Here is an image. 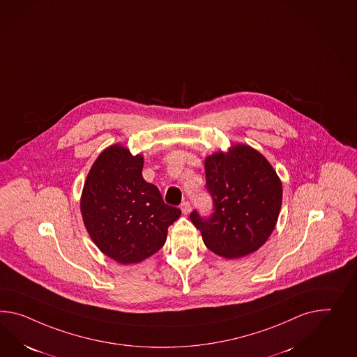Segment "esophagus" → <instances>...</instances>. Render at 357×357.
Listing matches in <instances>:
<instances>
[{
    "mask_svg": "<svg viewBox=\"0 0 357 357\" xmlns=\"http://www.w3.org/2000/svg\"><path fill=\"white\" fill-rule=\"evenodd\" d=\"M180 208L183 211V213H189L190 212V203L188 201H183L181 204H180Z\"/></svg>",
    "mask_w": 357,
    "mask_h": 357,
    "instance_id": "esophagus-1",
    "label": "esophagus"
}]
</instances>
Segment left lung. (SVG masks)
<instances>
[{
  "label": "left lung",
  "mask_w": 357,
  "mask_h": 357,
  "mask_svg": "<svg viewBox=\"0 0 357 357\" xmlns=\"http://www.w3.org/2000/svg\"><path fill=\"white\" fill-rule=\"evenodd\" d=\"M204 171L213 212L208 218L190 213L204 245L225 259L255 252L272 234L282 204V183L273 167L255 149L234 145L207 156Z\"/></svg>",
  "instance_id": "1"
}]
</instances>
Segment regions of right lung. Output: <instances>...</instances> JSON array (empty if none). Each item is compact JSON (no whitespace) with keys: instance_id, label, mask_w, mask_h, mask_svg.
Listing matches in <instances>:
<instances>
[{"instance_id":"right-lung-1","label":"right lung","mask_w":357,"mask_h":357,"mask_svg":"<svg viewBox=\"0 0 357 357\" xmlns=\"http://www.w3.org/2000/svg\"><path fill=\"white\" fill-rule=\"evenodd\" d=\"M144 156L112 145L93 163L82 189L84 225L105 255L120 264L139 263L159 251L181 211L165 204L142 177Z\"/></svg>"}]
</instances>
